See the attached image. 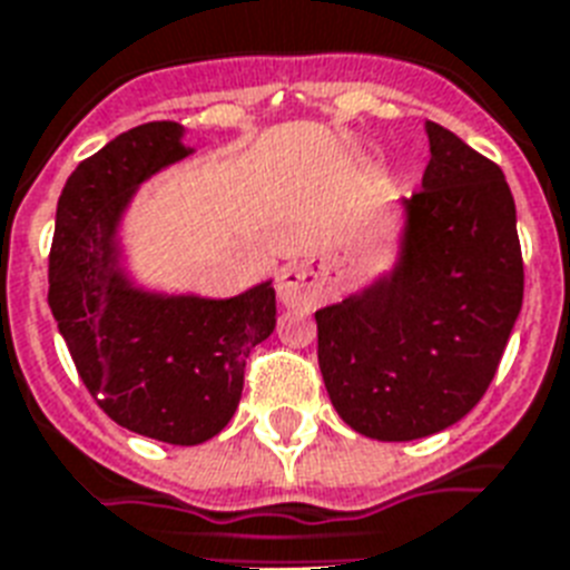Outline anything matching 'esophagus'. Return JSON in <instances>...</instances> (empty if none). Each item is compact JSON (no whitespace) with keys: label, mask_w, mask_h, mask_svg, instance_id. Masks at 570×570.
I'll return each mask as SVG.
<instances>
[{"label":"esophagus","mask_w":570,"mask_h":570,"mask_svg":"<svg viewBox=\"0 0 570 570\" xmlns=\"http://www.w3.org/2000/svg\"><path fill=\"white\" fill-rule=\"evenodd\" d=\"M276 294L288 308L312 306L317 299V285H314V276L306 264H285L276 279Z\"/></svg>","instance_id":"1"}]
</instances>
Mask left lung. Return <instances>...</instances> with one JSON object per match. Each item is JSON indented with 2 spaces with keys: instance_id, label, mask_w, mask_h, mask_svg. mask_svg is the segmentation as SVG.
I'll use <instances>...</instances> for the list:
<instances>
[{
  "instance_id": "left-lung-1",
  "label": "left lung",
  "mask_w": 570,
  "mask_h": 570,
  "mask_svg": "<svg viewBox=\"0 0 570 570\" xmlns=\"http://www.w3.org/2000/svg\"><path fill=\"white\" fill-rule=\"evenodd\" d=\"M430 164L403 199L397 262L314 312L335 412L376 441L448 430L482 400L523 303L515 199L498 164L426 122Z\"/></svg>"
}]
</instances>
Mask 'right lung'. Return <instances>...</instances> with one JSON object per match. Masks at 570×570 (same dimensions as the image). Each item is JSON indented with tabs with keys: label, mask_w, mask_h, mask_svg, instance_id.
I'll return each instance as SVG.
<instances>
[{
	"label": "right lung",
	"mask_w": 570,
	"mask_h": 570,
	"mask_svg": "<svg viewBox=\"0 0 570 570\" xmlns=\"http://www.w3.org/2000/svg\"><path fill=\"white\" fill-rule=\"evenodd\" d=\"M179 122H144L70 173L49 253V308L81 382L126 430L203 444L232 421L244 367L276 326L271 282L229 299L138 288L120 264L135 190L190 156Z\"/></svg>",
	"instance_id": "obj_1"
}]
</instances>
